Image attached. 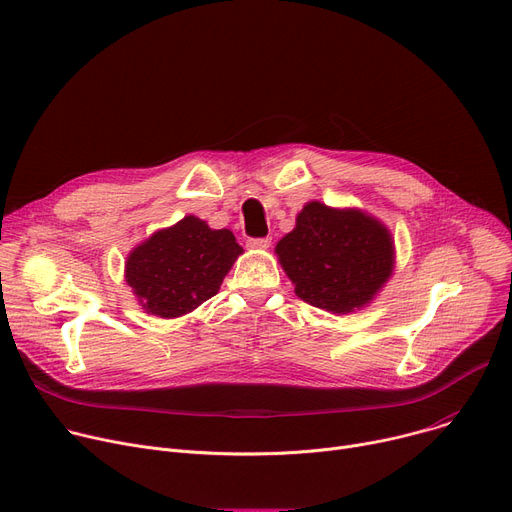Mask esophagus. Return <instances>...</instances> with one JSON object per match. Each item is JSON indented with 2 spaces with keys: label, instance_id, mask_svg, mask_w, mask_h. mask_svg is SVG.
I'll list each match as a JSON object with an SVG mask.
<instances>
[{
  "label": "esophagus",
  "instance_id": "1",
  "mask_svg": "<svg viewBox=\"0 0 512 512\" xmlns=\"http://www.w3.org/2000/svg\"><path fill=\"white\" fill-rule=\"evenodd\" d=\"M270 245H272V238H270V236L249 238V240H247V247H249V249H259V251H263V249H267Z\"/></svg>",
  "mask_w": 512,
  "mask_h": 512
}]
</instances>
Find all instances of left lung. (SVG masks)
I'll use <instances>...</instances> for the list:
<instances>
[{
    "label": "left lung",
    "instance_id": "obj_1",
    "mask_svg": "<svg viewBox=\"0 0 512 512\" xmlns=\"http://www.w3.org/2000/svg\"><path fill=\"white\" fill-rule=\"evenodd\" d=\"M276 253L297 297L334 313L369 303L390 278L394 255L390 232L378 220L317 201L303 207Z\"/></svg>",
    "mask_w": 512,
    "mask_h": 512
}]
</instances>
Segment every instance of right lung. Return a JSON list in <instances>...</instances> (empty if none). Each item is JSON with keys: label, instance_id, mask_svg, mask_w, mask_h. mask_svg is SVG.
<instances>
[{"label": "right lung", "instance_id": "add662e5", "mask_svg": "<svg viewBox=\"0 0 512 512\" xmlns=\"http://www.w3.org/2000/svg\"><path fill=\"white\" fill-rule=\"evenodd\" d=\"M240 253L230 230H211L195 215H186L128 255L126 282L147 313L178 317L218 292Z\"/></svg>", "mask_w": 512, "mask_h": 512}]
</instances>
